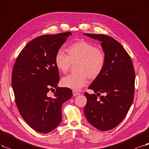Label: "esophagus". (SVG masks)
<instances>
[{"mask_svg":"<svg viewBox=\"0 0 149 149\" xmlns=\"http://www.w3.org/2000/svg\"><path fill=\"white\" fill-rule=\"evenodd\" d=\"M72 93H73V96H78L80 95V93L76 91H72Z\"/></svg>","mask_w":149,"mask_h":149,"instance_id":"1","label":"esophagus"}]
</instances>
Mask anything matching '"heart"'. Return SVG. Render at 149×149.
<instances>
[{"instance_id":"heart-1","label":"heart","mask_w":149,"mask_h":149,"mask_svg":"<svg viewBox=\"0 0 149 149\" xmlns=\"http://www.w3.org/2000/svg\"><path fill=\"white\" fill-rule=\"evenodd\" d=\"M66 54L62 49L55 54L54 64L59 71L66 73L75 64V73L64 77L61 80L63 86L74 90H79L86 85L88 78L95 79L104 69L106 56L101 49L92 43L80 40L70 44L66 48Z\"/></svg>"}]
</instances>
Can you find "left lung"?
I'll use <instances>...</instances> for the list:
<instances>
[{
    "label": "left lung",
    "instance_id": "obj_1",
    "mask_svg": "<svg viewBox=\"0 0 149 149\" xmlns=\"http://www.w3.org/2000/svg\"><path fill=\"white\" fill-rule=\"evenodd\" d=\"M101 42L106 64L101 74L88 89L105 96L85 93L84 113L88 122L102 131L111 130L122 122L134 99L135 74L128 53L113 38L106 35L84 34ZM98 96V95H97Z\"/></svg>",
    "mask_w": 149,
    "mask_h": 149
}]
</instances>
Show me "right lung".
<instances>
[{
	"mask_svg": "<svg viewBox=\"0 0 149 149\" xmlns=\"http://www.w3.org/2000/svg\"><path fill=\"white\" fill-rule=\"evenodd\" d=\"M70 32L43 35L27 44L16 58L12 85L20 115L31 127L46 134L62 119L63 104L72 96L71 89L58 87L59 70L54 56ZM56 89L52 96L49 91Z\"/></svg>",
	"mask_w": 149,
	"mask_h": 149,
	"instance_id": "add662e5",
	"label": "right lung"
}]
</instances>
